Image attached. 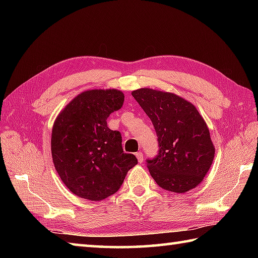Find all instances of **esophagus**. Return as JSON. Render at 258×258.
<instances>
[{"label":"esophagus","mask_w":258,"mask_h":258,"mask_svg":"<svg viewBox=\"0 0 258 258\" xmlns=\"http://www.w3.org/2000/svg\"><path fill=\"white\" fill-rule=\"evenodd\" d=\"M136 157H138L139 163H142V162H143V160H144V157H143V153H142V152L136 153Z\"/></svg>","instance_id":"esophagus-1"}]
</instances>
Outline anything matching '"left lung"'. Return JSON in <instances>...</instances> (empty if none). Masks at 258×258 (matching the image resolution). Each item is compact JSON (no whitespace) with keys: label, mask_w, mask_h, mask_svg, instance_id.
<instances>
[{"label":"left lung","mask_w":258,"mask_h":258,"mask_svg":"<svg viewBox=\"0 0 258 258\" xmlns=\"http://www.w3.org/2000/svg\"><path fill=\"white\" fill-rule=\"evenodd\" d=\"M132 95L152 120L157 135V155L146 160L156 184L174 193L196 187L215 154L210 131L199 111L172 93L140 89Z\"/></svg>","instance_id":"left-lung-1"}]
</instances>
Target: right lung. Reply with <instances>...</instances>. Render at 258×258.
Segmentation results:
<instances>
[{"instance_id":"obj_1","label":"right lung","mask_w":258,"mask_h":258,"mask_svg":"<svg viewBox=\"0 0 258 258\" xmlns=\"http://www.w3.org/2000/svg\"><path fill=\"white\" fill-rule=\"evenodd\" d=\"M117 90L81 93L59 113L52 131L53 163L65 186L82 199L102 201L122 186L138 164L124 153L122 135L107 127L106 119L123 106Z\"/></svg>"}]
</instances>
